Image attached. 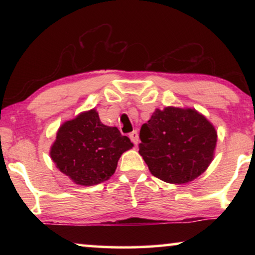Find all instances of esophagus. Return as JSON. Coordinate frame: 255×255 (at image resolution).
Wrapping results in <instances>:
<instances>
[{
  "mask_svg": "<svg viewBox=\"0 0 255 255\" xmlns=\"http://www.w3.org/2000/svg\"><path fill=\"white\" fill-rule=\"evenodd\" d=\"M128 137H130L131 140L133 141L134 145H138V142H139V134H138L137 131H132L131 133L128 134Z\"/></svg>",
  "mask_w": 255,
  "mask_h": 255,
  "instance_id": "esophagus-1",
  "label": "esophagus"
}]
</instances>
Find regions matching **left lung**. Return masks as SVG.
Instances as JSON below:
<instances>
[{
	"label": "left lung",
	"instance_id": "left-lung-1",
	"mask_svg": "<svg viewBox=\"0 0 255 255\" xmlns=\"http://www.w3.org/2000/svg\"><path fill=\"white\" fill-rule=\"evenodd\" d=\"M139 154L149 172L167 183L197 179L214 160L217 131L194 108L155 109L140 128Z\"/></svg>",
	"mask_w": 255,
	"mask_h": 255
}]
</instances>
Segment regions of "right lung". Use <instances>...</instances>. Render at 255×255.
Wrapping results in <instances>:
<instances>
[{"label":"right lung","mask_w":255,"mask_h":255,"mask_svg":"<svg viewBox=\"0 0 255 255\" xmlns=\"http://www.w3.org/2000/svg\"><path fill=\"white\" fill-rule=\"evenodd\" d=\"M132 147L127 135L104 125L96 109H90L60 125L50 155L73 182L95 186L114 175L121 155Z\"/></svg>","instance_id":"obj_1"}]
</instances>
